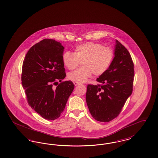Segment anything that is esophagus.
<instances>
[{
	"mask_svg": "<svg viewBox=\"0 0 158 158\" xmlns=\"http://www.w3.org/2000/svg\"><path fill=\"white\" fill-rule=\"evenodd\" d=\"M73 83H74V85H75V86H77V85H80V83H78V82H73Z\"/></svg>",
	"mask_w": 158,
	"mask_h": 158,
	"instance_id": "1",
	"label": "esophagus"
}]
</instances>
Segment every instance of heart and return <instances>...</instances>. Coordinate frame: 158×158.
I'll list each match as a JSON object with an SVG mask.
<instances>
[{"label": "heart", "mask_w": 158, "mask_h": 158, "mask_svg": "<svg viewBox=\"0 0 158 158\" xmlns=\"http://www.w3.org/2000/svg\"><path fill=\"white\" fill-rule=\"evenodd\" d=\"M114 52L109 47L102 44L89 42L76 46L74 53H63L64 65L70 70L76 69L82 63V68L68 74V77L73 82H86L92 75L101 76L105 73L114 60Z\"/></svg>", "instance_id": "b5f03b06"}]
</instances>
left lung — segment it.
I'll list each match as a JSON object with an SVG mask.
<instances>
[{"label": "left lung", "instance_id": "obj_1", "mask_svg": "<svg viewBox=\"0 0 158 158\" xmlns=\"http://www.w3.org/2000/svg\"><path fill=\"white\" fill-rule=\"evenodd\" d=\"M114 57L107 71L97 78L96 85H88L86 100L95 120L108 122L120 114L132 94L134 64L126 48L116 41Z\"/></svg>", "mask_w": 158, "mask_h": 158}]
</instances>
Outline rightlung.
<instances>
[{
  "mask_svg": "<svg viewBox=\"0 0 158 158\" xmlns=\"http://www.w3.org/2000/svg\"><path fill=\"white\" fill-rule=\"evenodd\" d=\"M63 49L60 42L44 39L31 47L23 62L21 80L27 103L46 120L60 116L75 87L70 81H62Z\"/></svg>",
  "mask_w": 158,
  "mask_h": 158,
  "instance_id": "1",
  "label": "right lung"
}]
</instances>
